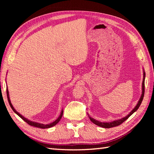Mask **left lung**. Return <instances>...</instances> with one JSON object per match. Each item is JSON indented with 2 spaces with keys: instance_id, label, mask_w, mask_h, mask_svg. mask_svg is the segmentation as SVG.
I'll return each mask as SVG.
<instances>
[{
  "instance_id": "obj_1",
  "label": "left lung",
  "mask_w": 154,
  "mask_h": 154,
  "mask_svg": "<svg viewBox=\"0 0 154 154\" xmlns=\"http://www.w3.org/2000/svg\"><path fill=\"white\" fill-rule=\"evenodd\" d=\"M145 76H146V73H145V72L143 71V82H142V96H141V97H140V99L138 101V103L137 104V105L135 106L134 109L131 111V112H130L129 114H128L126 116L123 118V119H120V120H114V121H113V122H99V121L92 119V118L89 116V119L91 120V122H93L94 124H96V125L100 126V127L104 128H112V127L119 126V125H120L121 124H122L124 122V121L126 120L130 116L132 115V114L134 112H136V111L138 109L139 106H140V104H141V103L142 102V100L143 99V96H144V92H145V83H145Z\"/></svg>"
}]
</instances>
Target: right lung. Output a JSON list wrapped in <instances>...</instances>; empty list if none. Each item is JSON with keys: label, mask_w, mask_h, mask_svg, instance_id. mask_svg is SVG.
Masks as SVG:
<instances>
[{"label": "right lung", "mask_w": 154, "mask_h": 154, "mask_svg": "<svg viewBox=\"0 0 154 154\" xmlns=\"http://www.w3.org/2000/svg\"><path fill=\"white\" fill-rule=\"evenodd\" d=\"M6 94H7V98H8V100L9 104H10V106H11V109H12V110L14 111V112L16 114H18V115L23 120L25 121L26 122L27 124H28L29 125L32 126L40 128H44H44H51V127H52V126H55V124H57L59 122H60V120H61L62 116H63V110H62L61 112L60 116L58 117V119H57L56 120H55V121H54V122H52V123H51V124H40V123H37V122H32V121L29 120H28L27 119H26V118H24V116H22L20 114H19V113L17 112V111H16V110L14 109V108L13 107L12 104V103H11V100H10L8 89H6Z\"/></svg>", "instance_id": "1"}]
</instances>
